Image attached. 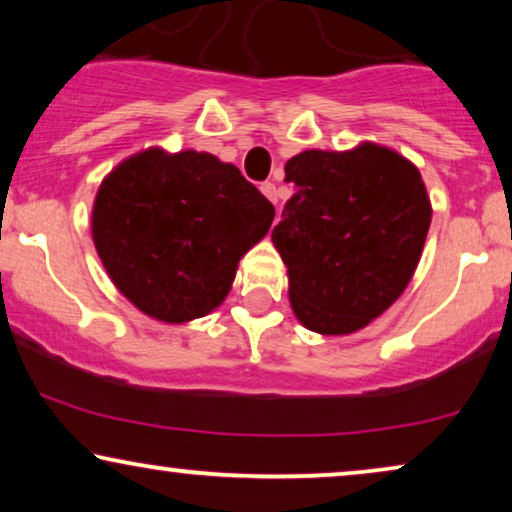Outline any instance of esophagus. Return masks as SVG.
<instances>
[{
  "mask_svg": "<svg viewBox=\"0 0 512 512\" xmlns=\"http://www.w3.org/2000/svg\"><path fill=\"white\" fill-rule=\"evenodd\" d=\"M261 191H263L265 198L272 202V205H277V188H275V184H272V181H265V184H261Z\"/></svg>",
  "mask_w": 512,
  "mask_h": 512,
  "instance_id": "1",
  "label": "esophagus"
}]
</instances>
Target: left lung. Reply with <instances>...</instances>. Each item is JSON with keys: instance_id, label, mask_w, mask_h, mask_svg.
Returning a JSON list of instances; mask_svg holds the SVG:
<instances>
[{"instance_id": "8db88e82", "label": "left lung", "mask_w": 512, "mask_h": 512, "mask_svg": "<svg viewBox=\"0 0 512 512\" xmlns=\"http://www.w3.org/2000/svg\"><path fill=\"white\" fill-rule=\"evenodd\" d=\"M296 193L272 228L300 324L321 335L361 331L415 275L431 200L422 174L387 146L303 151L284 167Z\"/></svg>"}]
</instances>
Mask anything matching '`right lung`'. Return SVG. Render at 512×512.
Returning a JSON list of instances; mask_svg holds the SVG:
<instances>
[{"instance_id": "add662e5", "label": "right lung", "mask_w": 512, "mask_h": 512, "mask_svg": "<svg viewBox=\"0 0 512 512\" xmlns=\"http://www.w3.org/2000/svg\"><path fill=\"white\" fill-rule=\"evenodd\" d=\"M272 219L275 207L235 165L151 146L102 179L90 230L111 282L139 312L186 324L226 300L237 263Z\"/></svg>"}]
</instances>
